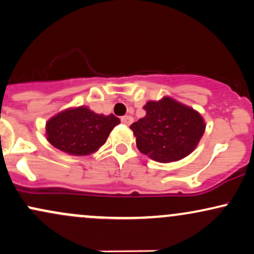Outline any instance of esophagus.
I'll return each instance as SVG.
<instances>
[{
    "label": "esophagus",
    "instance_id": "34e87169",
    "mask_svg": "<svg viewBox=\"0 0 254 254\" xmlns=\"http://www.w3.org/2000/svg\"><path fill=\"white\" fill-rule=\"evenodd\" d=\"M121 121H122V123L125 125H130L133 122V118L130 117V116H124V117H122Z\"/></svg>",
    "mask_w": 254,
    "mask_h": 254
}]
</instances>
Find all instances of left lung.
I'll list each match as a JSON object with an SVG mask.
<instances>
[{"label":"left lung","instance_id":"left-lung-1","mask_svg":"<svg viewBox=\"0 0 254 254\" xmlns=\"http://www.w3.org/2000/svg\"><path fill=\"white\" fill-rule=\"evenodd\" d=\"M145 116L131 124L138 150L161 164L179 161L196 149L205 131L199 112L171 97L149 100Z\"/></svg>","mask_w":254,"mask_h":254}]
</instances>
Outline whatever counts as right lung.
Returning a JSON list of instances; mask_svg holds the SVG:
<instances>
[{
  "mask_svg": "<svg viewBox=\"0 0 254 254\" xmlns=\"http://www.w3.org/2000/svg\"><path fill=\"white\" fill-rule=\"evenodd\" d=\"M119 118L95 113L89 107H69L46 122L45 136L55 148L74 156L95 153L105 144Z\"/></svg>",
  "mask_w": 254,
  "mask_h": 254,
  "instance_id": "right-lung-1",
  "label": "right lung"
}]
</instances>
